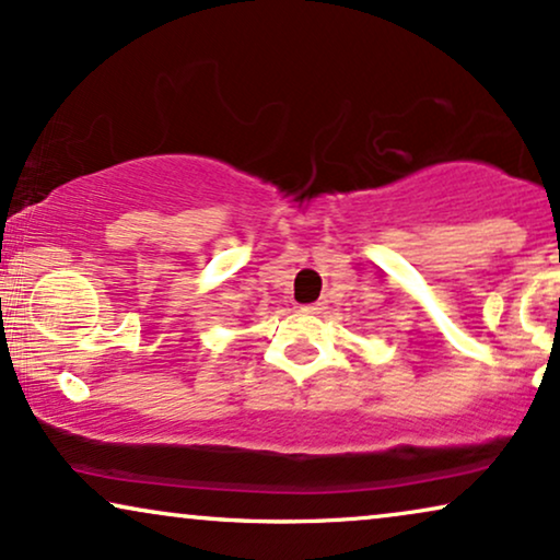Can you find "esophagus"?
<instances>
[{"label":"esophagus","mask_w":560,"mask_h":560,"mask_svg":"<svg viewBox=\"0 0 560 560\" xmlns=\"http://www.w3.org/2000/svg\"><path fill=\"white\" fill-rule=\"evenodd\" d=\"M302 310H304V312H319V310H323V302H315V304H304Z\"/></svg>","instance_id":"obj_1"}]
</instances>
